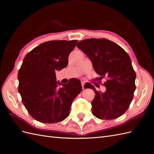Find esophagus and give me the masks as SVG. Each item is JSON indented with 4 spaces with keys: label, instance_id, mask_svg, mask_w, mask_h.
Here are the masks:
<instances>
[{
    "label": "esophagus",
    "instance_id": "34e87169",
    "mask_svg": "<svg viewBox=\"0 0 154 154\" xmlns=\"http://www.w3.org/2000/svg\"><path fill=\"white\" fill-rule=\"evenodd\" d=\"M81 84H82V89H84V84H85V82H84V81H82L81 82Z\"/></svg>",
    "mask_w": 154,
    "mask_h": 154
}]
</instances>
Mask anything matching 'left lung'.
<instances>
[{
    "instance_id": "left-lung-1",
    "label": "left lung",
    "mask_w": 154,
    "mask_h": 154,
    "mask_svg": "<svg viewBox=\"0 0 154 154\" xmlns=\"http://www.w3.org/2000/svg\"><path fill=\"white\" fill-rule=\"evenodd\" d=\"M78 49L91 61L95 71L107 78L105 92L96 91L87 82L85 88L93 89L92 113L98 119L111 120L123 115L129 107L136 90V75L128 53L115 43L107 39H86L78 42Z\"/></svg>"
}]
</instances>
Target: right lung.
<instances>
[{"label": "right lung", "instance_id": "obj_1", "mask_svg": "<svg viewBox=\"0 0 154 154\" xmlns=\"http://www.w3.org/2000/svg\"><path fill=\"white\" fill-rule=\"evenodd\" d=\"M77 40L49 41L29 52L18 71V91L27 111L36 121L55 123L70 114L72 103L82 88L76 78L66 84L57 82L56 70L68 65ZM58 85L63 86L58 88Z\"/></svg>", "mask_w": 154, "mask_h": 154}]
</instances>
